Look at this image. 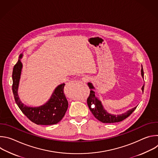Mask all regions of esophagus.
<instances>
[{
  "label": "esophagus",
  "instance_id": "34e87169",
  "mask_svg": "<svg viewBox=\"0 0 158 158\" xmlns=\"http://www.w3.org/2000/svg\"><path fill=\"white\" fill-rule=\"evenodd\" d=\"M82 81L84 82H87L91 81V77H90L89 76H85L82 78Z\"/></svg>",
  "mask_w": 158,
  "mask_h": 158
}]
</instances>
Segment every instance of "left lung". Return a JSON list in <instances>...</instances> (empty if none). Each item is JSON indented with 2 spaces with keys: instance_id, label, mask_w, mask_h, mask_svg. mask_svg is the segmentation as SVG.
Segmentation results:
<instances>
[{
  "instance_id": "8db88e82",
  "label": "left lung",
  "mask_w": 158,
  "mask_h": 158,
  "mask_svg": "<svg viewBox=\"0 0 158 158\" xmlns=\"http://www.w3.org/2000/svg\"><path fill=\"white\" fill-rule=\"evenodd\" d=\"M141 75H142V77L144 78V71H143V67L141 69ZM88 85L89 88L91 89V91H90V95L87 100L89 109L92 112L94 116L99 121L103 123H114L121 122L124 119H125L126 118H127V117H129L132 113V112L137 107H135L129 110L127 112H125V113L121 115L116 116V115L110 114L108 113L105 109H104L101 101L95 96V93L94 91H93V89H94L93 84L89 82ZM144 85H143L142 87L143 91H144ZM92 104H94L95 105V107L94 108H91V105Z\"/></svg>"
}]
</instances>
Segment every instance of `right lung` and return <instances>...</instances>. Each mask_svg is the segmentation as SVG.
<instances>
[{
    "label": "right lung",
    "instance_id": "obj_1",
    "mask_svg": "<svg viewBox=\"0 0 158 158\" xmlns=\"http://www.w3.org/2000/svg\"><path fill=\"white\" fill-rule=\"evenodd\" d=\"M22 54L19 56L20 59ZM22 64L20 59L14 66L12 72V92L15 101L23 114L32 122L38 125H52L58 123L64 116L68 108V102L64 94L65 84L58 85L49 101L37 107H27L19 98L17 89Z\"/></svg>",
    "mask_w": 158,
    "mask_h": 158
}]
</instances>
